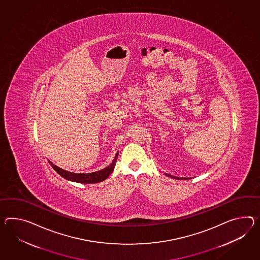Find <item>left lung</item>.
<instances>
[{
    "instance_id": "1",
    "label": "left lung",
    "mask_w": 260,
    "mask_h": 260,
    "mask_svg": "<svg viewBox=\"0 0 260 260\" xmlns=\"http://www.w3.org/2000/svg\"><path fill=\"white\" fill-rule=\"evenodd\" d=\"M166 176H168V177H173V178H179V179H187V178H182V177H173V176H170V175H167V174H166Z\"/></svg>"
}]
</instances>
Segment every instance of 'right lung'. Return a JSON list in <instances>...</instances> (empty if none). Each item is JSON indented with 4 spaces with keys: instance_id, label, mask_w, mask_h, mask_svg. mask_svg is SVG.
Segmentation results:
<instances>
[{
    "instance_id": "obj_1",
    "label": "right lung",
    "mask_w": 260,
    "mask_h": 260,
    "mask_svg": "<svg viewBox=\"0 0 260 260\" xmlns=\"http://www.w3.org/2000/svg\"><path fill=\"white\" fill-rule=\"evenodd\" d=\"M117 157H118V153H116V155L114 157V161L109 165L108 167L102 169L101 171L89 173V174H76V173L66 171V170L59 168L56 165H53L51 161H49V162L52 166V168L57 172L61 177H63L66 179H69V180H71V181H75V182H79V183H99L101 181L105 180L112 174V172L114 171V166L116 165Z\"/></svg>"
}]
</instances>
